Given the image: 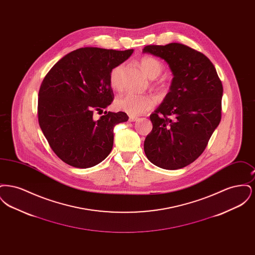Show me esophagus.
<instances>
[{"mask_svg":"<svg viewBox=\"0 0 255 255\" xmlns=\"http://www.w3.org/2000/svg\"><path fill=\"white\" fill-rule=\"evenodd\" d=\"M139 119L138 118H136V117H133V116H131L130 118H129V122H137Z\"/></svg>","mask_w":255,"mask_h":255,"instance_id":"34e87169","label":"esophagus"}]
</instances>
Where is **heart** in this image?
Masks as SVG:
<instances>
[{
    "label": "heart",
    "instance_id": "1",
    "mask_svg": "<svg viewBox=\"0 0 255 255\" xmlns=\"http://www.w3.org/2000/svg\"><path fill=\"white\" fill-rule=\"evenodd\" d=\"M140 67L147 76L155 79L163 71V65L160 61L152 56H145L140 60ZM126 65L124 63L116 65L110 72L109 82L116 91H122L124 87ZM156 105V99L151 95H133L127 94L117 98L116 108L131 116H140L153 109Z\"/></svg>",
    "mask_w": 255,
    "mask_h": 255
}]
</instances>
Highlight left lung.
Returning a JSON list of instances; mask_svg holds the SVG:
<instances>
[{
	"label": "left lung",
	"instance_id": "obj_1",
	"mask_svg": "<svg viewBox=\"0 0 255 255\" xmlns=\"http://www.w3.org/2000/svg\"><path fill=\"white\" fill-rule=\"evenodd\" d=\"M142 52L165 61L174 76L169 93L150 116L146 157L160 168L180 169L202 155L218 127L223 85L211 61L185 45H150Z\"/></svg>",
	"mask_w": 255,
	"mask_h": 255
}]
</instances>
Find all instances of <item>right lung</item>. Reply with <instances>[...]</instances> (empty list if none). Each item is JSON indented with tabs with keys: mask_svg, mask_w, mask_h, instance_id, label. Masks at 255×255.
I'll return each instance as SVG.
<instances>
[{
	"mask_svg": "<svg viewBox=\"0 0 255 255\" xmlns=\"http://www.w3.org/2000/svg\"><path fill=\"white\" fill-rule=\"evenodd\" d=\"M133 49L81 48L61 58L44 78L38 100V121L52 151L69 165L89 168L108 157L114 128L128 121L123 113L103 112L113 101L111 70L127 60Z\"/></svg>",
	"mask_w": 255,
	"mask_h": 255,
	"instance_id": "obj_1",
	"label": "right lung"
}]
</instances>
